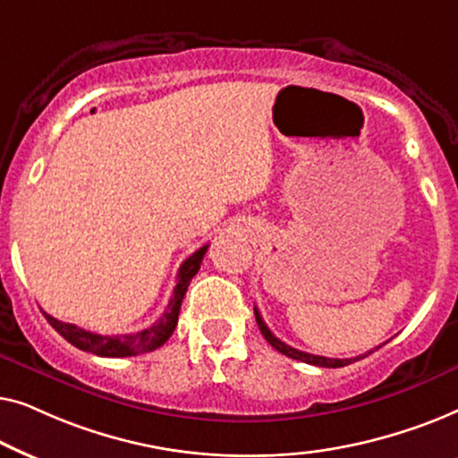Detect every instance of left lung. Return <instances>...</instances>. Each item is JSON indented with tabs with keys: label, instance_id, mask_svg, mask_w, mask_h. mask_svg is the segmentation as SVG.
<instances>
[{
	"label": "left lung",
	"instance_id": "8db88e82",
	"mask_svg": "<svg viewBox=\"0 0 458 458\" xmlns=\"http://www.w3.org/2000/svg\"><path fill=\"white\" fill-rule=\"evenodd\" d=\"M254 315H256V323H259L260 334L265 335V340H267L268 344H271V346H273L275 350H277V352L290 356V359H293V360H302V362H306V365H315V367L337 369V367H346V365H350V362H354V360L360 359V356H354V359H327V356H318V354L302 352V350H296V348L287 346L285 342H281L279 337H275V335L271 334V329L267 327V323L262 321L260 312H259V309H256V306H254ZM367 354H371V352H367ZM367 354H365V356H367Z\"/></svg>",
	"mask_w": 458,
	"mask_h": 458
}]
</instances>
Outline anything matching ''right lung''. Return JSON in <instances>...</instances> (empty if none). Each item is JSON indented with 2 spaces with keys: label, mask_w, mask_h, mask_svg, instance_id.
I'll return each instance as SVG.
<instances>
[{
  "label": "right lung",
  "mask_w": 458,
  "mask_h": 458,
  "mask_svg": "<svg viewBox=\"0 0 458 458\" xmlns=\"http://www.w3.org/2000/svg\"><path fill=\"white\" fill-rule=\"evenodd\" d=\"M206 250H208V243L196 250V252H193L190 259L181 265L177 273V285H174L173 298L171 302H168L166 310L162 312V317L154 325H149L148 329L137 331V334L99 335V334H91V331L81 329L72 323H62L52 315H47V312H43V315H46L49 325H52V327L58 331L66 342H71L72 346H77L79 350H85V352H91L98 356H110V359L152 352V350L160 348L162 344L173 335L174 327H177L181 302H183L185 292L187 287H190V281L193 279V275L199 271V265H202Z\"/></svg>",
  "instance_id": "obj_1"
}]
</instances>
